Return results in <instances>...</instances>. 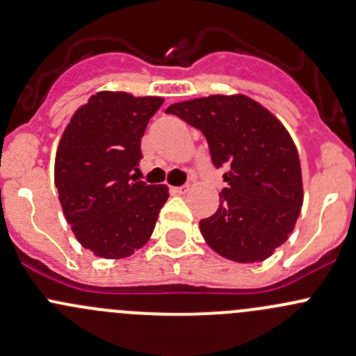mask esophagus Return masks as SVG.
I'll use <instances>...</instances> for the list:
<instances>
[{"label": "esophagus", "mask_w": 356, "mask_h": 356, "mask_svg": "<svg viewBox=\"0 0 356 356\" xmlns=\"http://www.w3.org/2000/svg\"><path fill=\"white\" fill-rule=\"evenodd\" d=\"M170 191L172 195H184L188 191V186H172Z\"/></svg>", "instance_id": "34e87169"}]
</instances>
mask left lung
<instances>
[{
    "label": "left lung",
    "mask_w": 356,
    "mask_h": 356,
    "mask_svg": "<svg viewBox=\"0 0 356 356\" xmlns=\"http://www.w3.org/2000/svg\"><path fill=\"white\" fill-rule=\"evenodd\" d=\"M200 129L227 188L200 222L207 245L238 264H258L288 241L303 204L296 145L282 122L246 95H211L165 110Z\"/></svg>",
    "instance_id": "8db88e82"
}]
</instances>
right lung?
Instances as JSON below:
<instances>
[{
  "mask_svg": "<svg viewBox=\"0 0 356 356\" xmlns=\"http://www.w3.org/2000/svg\"><path fill=\"white\" fill-rule=\"evenodd\" d=\"M160 96L99 91L72 115L56 148L55 186L63 215L86 250L106 260L131 257L152 238L168 200L165 184L131 177Z\"/></svg>",
  "mask_w": 356,
  "mask_h": 356,
  "instance_id": "right-lung-1",
  "label": "right lung"
}]
</instances>
